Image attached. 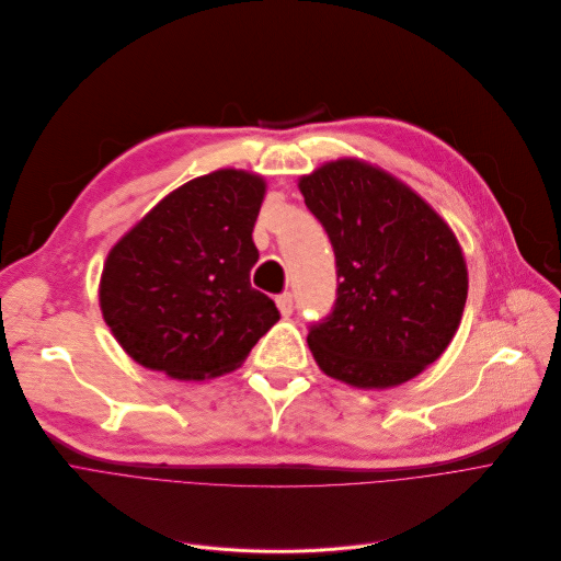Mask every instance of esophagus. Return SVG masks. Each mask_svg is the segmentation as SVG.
<instances>
[{"mask_svg":"<svg viewBox=\"0 0 561 561\" xmlns=\"http://www.w3.org/2000/svg\"><path fill=\"white\" fill-rule=\"evenodd\" d=\"M275 302H277V309H279V313H282V316H286V318H288V316L293 313V295H290V293L279 295Z\"/></svg>","mask_w":561,"mask_h":561,"instance_id":"esophagus-1","label":"esophagus"}]
</instances>
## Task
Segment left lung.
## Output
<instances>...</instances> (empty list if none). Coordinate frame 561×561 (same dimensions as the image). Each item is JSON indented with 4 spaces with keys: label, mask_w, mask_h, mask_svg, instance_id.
I'll use <instances>...</instances> for the list:
<instances>
[{
    "label": "left lung",
    "mask_w": 561,
    "mask_h": 561,
    "mask_svg": "<svg viewBox=\"0 0 561 561\" xmlns=\"http://www.w3.org/2000/svg\"><path fill=\"white\" fill-rule=\"evenodd\" d=\"M335 254V302L309 324L324 375L392 388L449 347L467 302V266L449 226L405 184L358 160L300 180Z\"/></svg>",
    "instance_id": "left-lung-1"
}]
</instances>
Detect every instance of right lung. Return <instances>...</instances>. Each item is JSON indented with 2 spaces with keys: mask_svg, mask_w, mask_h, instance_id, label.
I'll use <instances>...</instances> for the list:
<instances>
[{
  "mask_svg": "<svg viewBox=\"0 0 561 561\" xmlns=\"http://www.w3.org/2000/svg\"><path fill=\"white\" fill-rule=\"evenodd\" d=\"M266 184L222 169L182 184L110 250L99 300L130 358L173 379L234 369L277 320L250 286Z\"/></svg>",
  "mask_w": 561,
  "mask_h": 561,
  "instance_id": "1",
  "label": "right lung"
}]
</instances>
